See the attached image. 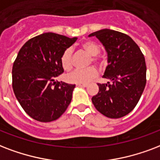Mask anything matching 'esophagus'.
I'll return each mask as SVG.
<instances>
[{
  "instance_id": "34e87169",
  "label": "esophagus",
  "mask_w": 160,
  "mask_h": 160,
  "mask_svg": "<svg viewBox=\"0 0 160 160\" xmlns=\"http://www.w3.org/2000/svg\"><path fill=\"white\" fill-rule=\"evenodd\" d=\"M78 87H82V88H87L88 87V84H77Z\"/></svg>"
}]
</instances>
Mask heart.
<instances>
[{
	"mask_svg": "<svg viewBox=\"0 0 160 160\" xmlns=\"http://www.w3.org/2000/svg\"><path fill=\"white\" fill-rule=\"evenodd\" d=\"M81 48L88 54L92 56V61L98 62V58L96 56L100 52V47L92 41H87L82 43ZM61 65L65 71H70L72 68V49L68 48L63 52L60 58ZM98 72L94 67H90L86 69L75 70L68 76V80L72 83L88 84L92 81L98 76Z\"/></svg>",
	"mask_w": 160,
	"mask_h": 160,
	"instance_id": "heart-1",
	"label": "heart"
}]
</instances>
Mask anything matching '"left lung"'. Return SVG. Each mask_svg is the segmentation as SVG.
Masks as SVG:
<instances>
[{
    "label": "left lung",
    "instance_id": "1",
    "mask_svg": "<svg viewBox=\"0 0 160 160\" xmlns=\"http://www.w3.org/2000/svg\"><path fill=\"white\" fill-rule=\"evenodd\" d=\"M88 37H96L104 47L108 65L102 78L112 81L98 84L99 91L92 102L106 117H123L135 108L145 88L144 57L134 41L124 33L102 29Z\"/></svg>",
    "mask_w": 160,
    "mask_h": 160
}]
</instances>
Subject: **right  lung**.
I'll return each instance as SVG.
<instances>
[{
	"label": "right lung",
	"instance_id": "obj_1",
	"mask_svg": "<svg viewBox=\"0 0 160 160\" xmlns=\"http://www.w3.org/2000/svg\"><path fill=\"white\" fill-rule=\"evenodd\" d=\"M78 38L47 32L22 46L12 68V88L24 111L39 122L60 118L72 101L75 84L57 82L62 73L60 58Z\"/></svg>",
	"mask_w": 160,
	"mask_h": 160
}]
</instances>
